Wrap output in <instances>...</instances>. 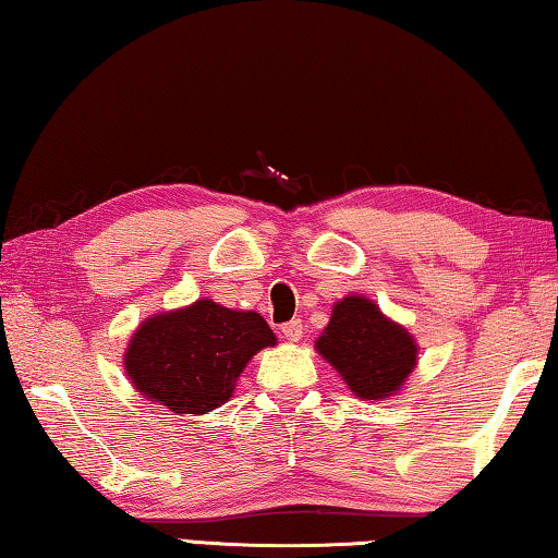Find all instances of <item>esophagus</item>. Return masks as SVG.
<instances>
[{"instance_id": "1", "label": "esophagus", "mask_w": 558, "mask_h": 558, "mask_svg": "<svg viewBox=\"0 0 558 558\" xmlns=\"http://www.w3.org/2000/svg\"><path fill=\"white\" fill-rule=\"evenodd\" d=\"M280 329H282V337H286L288 342H300L302 335H305V327H302L300 319H290V323H286Z\"/></svg>"}]
</instances>
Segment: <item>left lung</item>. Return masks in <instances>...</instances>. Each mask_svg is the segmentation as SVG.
I'll list each match as a JSON object with an SVG mask.
<instances>
[{"label": "left lung", "instance_id": "left-lung-1", "mask_svg": "<svg viewBox=\"0 0 558 558\" xmlns=\"http://www.w3.org/2000/svg\"><path fill=\"white\" fill-rule=\"evenodd\" d=\"M315 349L342 374L352 393L366 401L399 393L418 362V344L409 329L362 295L337 302Z\"/></svg>", "mask_w": 558, "mask_h": 558}]
</instances>
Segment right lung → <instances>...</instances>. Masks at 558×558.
<instances>
[{
	"label": "right lung",
	"mask_w": 558,
	"mask_h": 558,
	"mask_svg": "<svg viewBox=\"0 0 558 558\" xmlns=\"http://www.w3.org/2000/svg\"><path fill=\"white\" fill-rule=\"evenodd\" d=\"M276 335L258 313L214 300L147 317L130 339L125 372L145 399L172 413H206L231 399L245 364Z\"/></svg>",
	"instance_id": "right-lung-1"
}]
</instances>
